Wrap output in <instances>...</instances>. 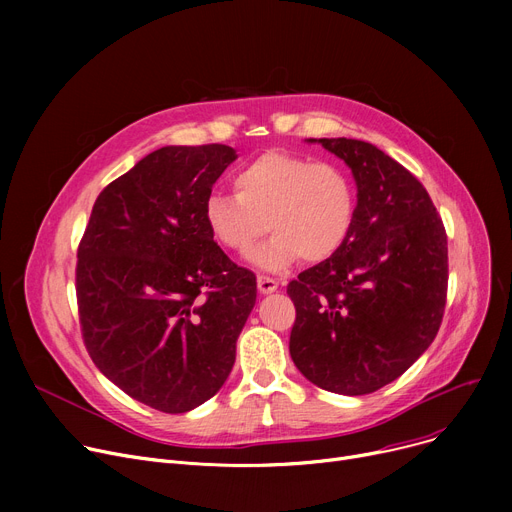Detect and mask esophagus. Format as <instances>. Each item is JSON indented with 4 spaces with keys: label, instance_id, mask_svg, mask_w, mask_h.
<instances>
[{
    "label": "esophagus",
    "instance_id": "1",
    "mask_svg": "<svg viewBox=\"0 0 512 512\" xmlns=\"http://www.w3.org/2000/svg\"><path fill=\"white\" fill-rule=\"evenodd\" d=\"M257 288H259V292H263V294L276 292V290H278V280H274V278H270V276H259V278H257Z\"/></svg>",
    "mask_w": 512,
    "mask_h": 512
}]
</instances>
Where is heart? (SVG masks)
Masks as SVG:
<instances>
[{"mask_svg": "<svg viewBox=\"0 0 512 512\" xmlns=\"http://www.w3.org/2000/svg\"><path fill=\"white\" fill-rule=\"evenodd\" d=\"M234 193L213 191L203 203L209 236L234 255H253L261 270H286L299 257L321 263L348 240L357 218L355 182L340 166L286 151H267L234 176Z\"/></svg>", "mask_w": 512, "mask_h": 512, "instance_id": "obj_1", "label": "heart"}]
</instances>
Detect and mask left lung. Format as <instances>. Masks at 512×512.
<instances>
[{
  "label": "left lung",
  "mask_w": 512,
  "mask_h": 512,
  "mask_svg": "<svg viewBox=\"0 0 512 512\" xmlns=\"http://www.w3.org/2000/svg\"><path fill=\"white\" fill-rule=\"evenodd\" d=\"M319 143L353 170L357 218L334 257L286 288L297 309L290 357L315 386L361 396L400 378L434 342L448 242L425 186L396 159L357 139Z\"/></svg>",
  "instance_id": "left-lung-1"
}]
</instances>
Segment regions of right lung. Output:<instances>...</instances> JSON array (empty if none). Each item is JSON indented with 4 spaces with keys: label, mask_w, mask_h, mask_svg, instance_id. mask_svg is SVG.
Here are the masks:
<instances>
[{
    "label": "right lung",
    "mask_w": 512,
    "mask_h": 512,
    "mask_svg": "<svg viewBox=\"0 0 512 512\" xmlns=\"http://www.w3.org/2000/svg\"><path fill=\"white\" fill-rule=\"evenodd\" d=\"M228 145L161 147L99 193L76 261L80 332L97 369L130 398L186 413L218 392L255 307L257 278L203 222L236 159Z\"/></svg>",
    "instance_id": "add662e5"
}]
</instances>
